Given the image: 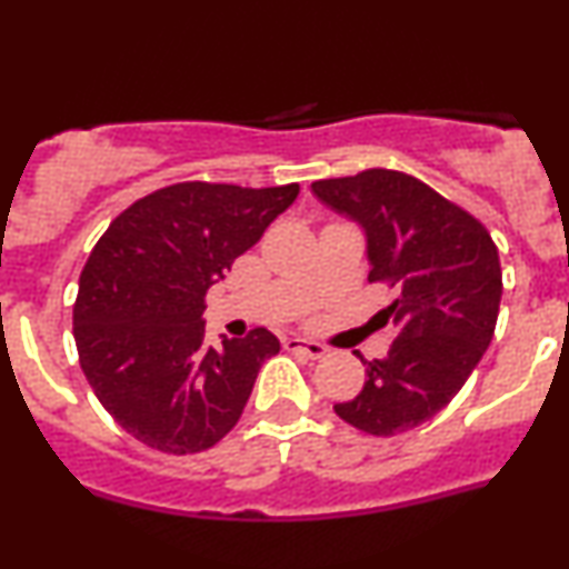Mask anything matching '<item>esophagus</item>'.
Segmentation results:
<instances>
[{"label": "esophagus", "mask_w": 569, "mask_h": 569, "mask_svg": "<svg viewBox=\"0 0 569 569\" xmlns=\"http://www.w3.org/2000/svg\"><path fill=\"white\" fill-rule=\"evenodd\" d=\"M283 348L291 350V352H299V356H305V358H312V361H316V358H323L326 356V345L316 342V339L289 337V339H283Z\"/></svg>", "instance_id": "esophagus-1"}]
</instances>
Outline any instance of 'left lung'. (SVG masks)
<instances>
[{
	"label": "left lung",
	"instance_id": "left-lung-1",
	"mask_svg": "<svg viewBox=\"0 0 569 569\" xmlns=\"http://www.w3.org/2000/svg\"><path fill=\"white\" fill-rule=\"evenodd\" d=\"M312 192L361 224L369 280L396 289L382 310L393 345L385 358H361L363 390L335 411L371 436L422 426L452 401L492 342L502 293L498 246L479 219L409 173L369 168L312 181Z\"/></svg>",
	"mask_w": 569,
	"mask_h": 569
}]
</instances>
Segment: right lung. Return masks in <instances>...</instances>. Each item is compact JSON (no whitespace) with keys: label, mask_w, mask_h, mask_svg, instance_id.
<instances>
[{"label":"right lung","mask_w":569,"mask_h":569,"mask_svg":"<svg viewBox=\"0 0 569 569\" xmlns=\"http://www.w3.org/2000/svg\"><path fill=\"white\" fill-rule=\"evenodd\" d=\"M299 184L181 181L117 217L82 267L74 342L90 388L133 439L194 455L243 415L280 350L267 329L206 345V293L297 200Z\"/></svg>","instance_id":"1"}]
</instances>
